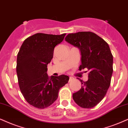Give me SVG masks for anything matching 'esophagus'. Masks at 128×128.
<instances>
[{"mask_svg": "<svg viewBox=\"0 0 128 128\" xmlns=\"http://www.w3.org/2000/svg\"><path fill=\"white\" fill-rule=\"evenodd\" d=\"M74 80V78H73V77H71V76H70V77H69V82H70V81H72V80Z\"/></svg>", "mask_w": 128, "mask_h": 128, "instance_id": "esophagus-1", "label": "esophagus"}]
</instances>
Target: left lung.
Wrapping results in <instances>:
<instances>
[{
    "label": "left lung",
    "instance_id": "8db88e82",
    "mask_svg": "<svg viewBox=\"0 0 128 128\" xmlns=\"http://www.w3.org/2000/svg\"><path fill=\"white\" fill-rule=\"evenodd\" d=\"M65 40L81 52L80 70L87 68L89 70L87 81L79 78L82 86L73 94L74 100L81 108H94L103 99L110 85L113 59L109 46L92 32L69 34Z\"/></svg>",
    "mask_w": 128,
    "mask_h": 128
}]
</instances>
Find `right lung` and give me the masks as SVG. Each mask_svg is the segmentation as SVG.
Returning a JSON list of instances; mask_svg holds the SVG:
<instances>
[{"instance_id": "1", "label": "right lung", "mask_w": 128, "mask_h": 128, "mask_svg": "<svg viewBox=\"0 0 128 128\" xmlns=\"http://www.w3.org/2000/svg\"><path fill=\"white\" fill-rule=\"evenodd\" d=\"M65 35L37 33L26 39L18 52L19 86L26 102L35 108H44L52 105L58 98L60 88L68 82L67 75L48 76L47 74L54 47Z\"/></svg>"}]
</instances>
